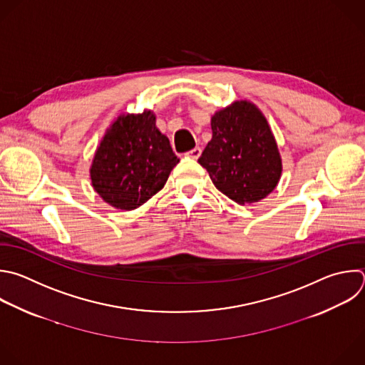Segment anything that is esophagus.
<instances>
[{"instance_id": "34e87169", "label": "esophagus", "mask_w": 365, "mask_h": 365, "mask_svg": "<svg viewBox=\"0 0 365 365\" xmlns=\"http://www.w3.org/2000/svg\"><path fill=\"white\" fill-rule=\"evenodd\" d=\"M200 153H202L200 148H195V149L189 150V152L186 153V156H187V158H190V159H195V160H196V159L200 156Z\"/></svg>"}]
</instances>
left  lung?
<instances>
[{"instance_id": "obj_1", "label": "left lung", "mask_w": 365, "mask_h": 365, "mask_svg": "<svg viewBox=\"0 0 365 365\" xmlns=\"http://www.w3.org/2000/svg\"><path fill=\"white\" fill-rule=\"evenodd\" d=\"M212 139L199 163L217 190L239 205L267 197L282 175L277 140L262 111L237 100L210 118Z\"/></svg>"}]
</instances>
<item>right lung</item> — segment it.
<instances>
[{"label":"right lung","instance_id":"add662e5","mask_svg":"<svg viewBox=\"0 0 365 365\" xmlns=\"http://www.w3.org/2000/svg\"><path fill=\"white\" fill-rule=\"evenodd\" d=\"M178 163L169 139L156 128L152 110L123 113L100 140L90 179L106 203L133 210L162 190Z\"/></svg>","mask_w":365,"mask_h":365}]
</instances>
